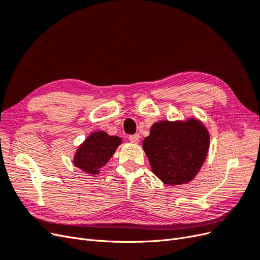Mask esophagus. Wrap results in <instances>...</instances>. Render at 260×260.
Wrapping results in <instances>:
<instances>
[{
	"mask_svg": "<svg viewBox=\"0 0 260 260\" xmlns=\"http://www.w3.org/2000/svg\"><path fill=\"white\" fill-rule=\"evenodd\" d=\"M129 141L132 143H139L140 142V135H133L129 136Z\"/></svg>",
	"mask_w": 260,
	"mask_h": 260,
	"instance_id": "obj_1",
	"label": "esophagus"
}]
</instances>
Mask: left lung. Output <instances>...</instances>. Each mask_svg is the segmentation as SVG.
Returning <instances> with one entry per match:
<instances>
[{"label": "left lung", "instance_id": "1", "mask_svg": "<svg viewBox=\"0 0 260 260\" xmlns=\"http://www.w3.org/2000/svg\"><path fill=\"white\" fill-rule=\"evenodd\" d=\"M153 174L165 184L188 183L199 174L209 148V132L196 118L155 122L142 143Z\"/></svg>", "mask_w": 260, "mask_h": 260}]
</instances>
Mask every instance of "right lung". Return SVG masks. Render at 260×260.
<instances>
[{"mask_svg": "<svg viewBox=\"0 0 260 260\" xmlns=\"http://www.w3.org/2000/svg\"><path fill=\"white\" fill-rule=\"evenodd\" d=\"M121 142L119 137L109 136L105 131H94L78 146L73 162L85 174L99 175Z\"/></svg>", "mask_w": 260, "mask_h": 260, "instance_id": "add662e5", "label": "right lung"}]
</instances>
